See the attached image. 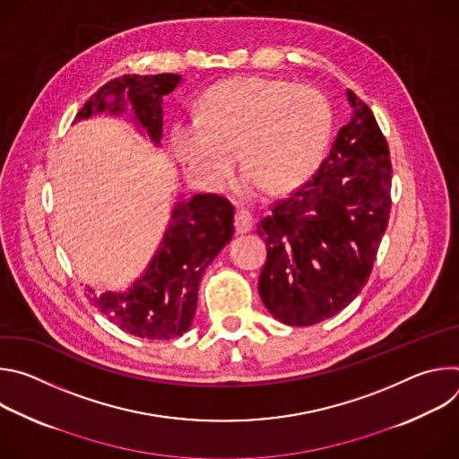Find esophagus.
<instances>
[{
    "mask_svg": "<svg viewBox=\"0 0 459 459\" xmlns=\"http://www.w3.org/2000/svg\"><path fill=\"white\" fill-rule=\"evenodd\" d=\"M234 227H236L238 234L250 232L252 227H254V220L247 211H238L236 216H234Z\"/></svg>",
    "mask_w": 459,
    "mask_h": 459,
    "instance_id": "esophagus-1",
    "label": "esophagus"
}]
</instances>
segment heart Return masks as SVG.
I'll list each match as a JSON object with an SVG mask.
<instances>
[{
    "mask_svg": "<svg viewBox=\"0 0 459 459\" xmlns=\"http://www.w3.org/2000/svg\"><path fill=\"white\" fill-rule=\"evenodd\" d=\"M331 119L329 100L310 85L239 76L211 87L202 117L176 121L170 143L188 178L205 190L223 188L239 149L247 169L236 190L252 195L267 186L281 194L321 163Z\"/></svg>",
    "mask_w": 459,
    "mask_h": 459,
    "instance_id": "obj_1",
    "label": "heart"
}]
</instances>
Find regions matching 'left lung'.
<instances>
[{
	"label": "left lung",
	"instance_id": "left-lung-1",
	"mask_svg": "<svg viewBox=\"0 0 459 459\" xmlns=\"http://www.w3.org/2000/svg\"><path fill=\"white\" fill-rule=\"evenodd\" d=\"M352 117L308 181L257 223L267 243L259 296L292 326L343 310L365 287L390 218L392 163L368 108L347 91Z\"/></svg>",
	"mask_w": 459,
	"mask_h": 459
}]
</instances>
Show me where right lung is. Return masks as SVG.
Masks as SVG:
<instances>
[{"instance_id": "1", "label": "right lung", "mask_w": 459, "mask_h": 459, "mask_svg": "<svg viewBox=\"0 0 459 459\" xmlns=\"http://www.w3.org/2000/svg\"><path fill=\"white\" fill-rule=\"evenodd\" d=\"M179 83L178 74H125L92 94L74 121L103 110L119 114L125 110L126 96L136 121L154 143H160L163 136L161 98ZM232 223L234 207L223 195L195 194L190 202H178L161 247L142 280L126 292L91 294V303L121 331L136 338L172 340L185 334L198 305L202 276L230 241Z\"/></svg>"}]
</instances>
